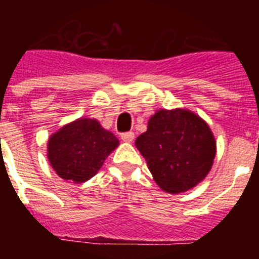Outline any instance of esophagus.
<instances>
[{"label": "esophagus", "instance_id": "1", "mask_svg": "<svg viewBox=\"0 0 259 259\" xmlns=\"http://www.w3.org/2000/svg\"><path fill=\"white\" fill-rule=\"evenodd\" d=\"M120 137L124 143H132L135 140V134L134 132H124V134L120 135Z\"/></svg>", "mask_w": 259, "mask_h": 259}]
</instances>
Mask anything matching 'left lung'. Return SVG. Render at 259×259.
Masks as SVG:
<instances>
[{"label": "left lung", "mask_w": 259, "mask_h": 259, "mask_svg": "<svg viewBox=\"0 0 259 259\" xmlns=\"http://www.w3.org/2000/svg\"><path fill=\"white\" fill-rule=\"evenodd\" d=\"M135 145L159 188L172 194L187 192L202 182L217 152L207 123L184 109L158 110Z\"/></svg>", "instance_id": "obj_1"}]
</instances>
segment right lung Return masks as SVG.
Listing matches in <instances>:
<instances>
[{
    "mask_svg": "<svg viewBox=\"0 0 259 259\" xmlns=\"http://www.w3.org/2000/svg\"><path fill=\"white\" fill-rule=\"evenodd\" d=\"M118 145L98 120L80 118L49 137L48 159L59 178L79 184L93 178Z\"/></svg>",
    "mask_w": 259,
    "mask_h": 259,
    "instance_id": "add662e5",
    "label": "right lung"
}]
</instances>
